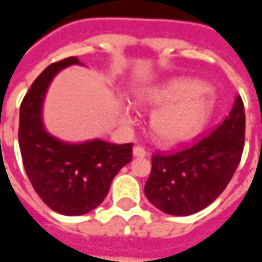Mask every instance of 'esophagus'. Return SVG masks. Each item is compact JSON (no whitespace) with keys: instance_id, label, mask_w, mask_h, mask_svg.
<instances>
[{"instance_id":"1","label":"esophagus","mask_w":262,"mask_h":262,"mask_svg":"<svg viewBox=\"0 0 262 262\" xmlns=\"http://www.w3.org/2000/svg\"><path fill=\"white\" fill-rule=\"evenodd\" d=\"M133 156L135 157H147L148 153L140 146H136V147H133Z\"/></svg>"}]
</instances>
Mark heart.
Instances as JSON below:
<instances>
[{"mask_svg": "<svg viewBox=\"0 0 262 262\" xmlns=\"http://www.w3.org/2000/svg\"><path fill=\"white\" fill-rule=\"evenodd\" d=\"M137 103L160 106L150 116V130L164 146H178L195 139L213 109L205 84L191 78H174L153 86L137 98ZM125 115L129 116L127 109Z\"/></svg>", "mask_w": 262, "mask_h": 262, "instance_id": "obj_1", "label": "heart"}]
</instances>
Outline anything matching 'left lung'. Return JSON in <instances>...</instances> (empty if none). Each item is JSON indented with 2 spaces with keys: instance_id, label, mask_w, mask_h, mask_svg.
Wrapping results in <instances>:
<instances>
[{
  "instance_id": "obj_1",
  "label": "left lung",
  "mask_w": 262,
  "mask_h": 262,
  "mask_svg": "<svg viewBox=\"0 0 262 262\" xmlns=\"http://www.w3.org/2000/svg\"><path fill=\"white\" fill-rule=\"evenodd\" d=\"M246 115L237 97L229 116L209 136L176 153L154 154L144 193L161 212L188 216L225 191L242 160Z\"/></svg>"
}]
</instances>
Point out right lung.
Listing matches in <instances>:
<instances>
[{"instance_id":"right-lung-1","label":"right lung","mask_w":262,"mask_h":262,"mask_svg":"<svg viewBox=\"0 0 262 262\" xmlns=\"http://www.w3.org/2000/svg\"><path fill=\"white\" fill-rule=\"evenodd\" d=\"M82 64L67 57L43 70L26 92L19 109L20 154L26 176L43 202L54 212L80 216L98 208L111 182L132 160L133 144H114L101 139L66 143L49 135L42 120L45 95L54 75L66 67Z\"/></svg>"}]
</instances>
